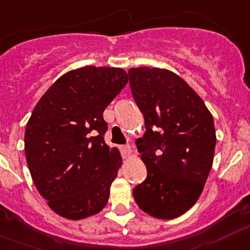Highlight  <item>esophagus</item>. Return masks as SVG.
<instances>
[{
	"instance_id": "34e87169",
	"label": "esophagus",
	"mask_w": 250,
	"mask_h": 250,
	"mask_svg": "<svg viewBox=\"0 0 250 250\" xmlns=\"http://www.w3.org/2000/svg\"><path fill=\"white\" fill-rule=\"evenodd\" d=\"M131 146L126 145V146H123V153H124V157H127L131 155Z\"/></svg>"
}]
</instances>
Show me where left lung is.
<instances>
[{
    "mask_svg": "<svg viewBox=\"0 0 250 250\" xmlns=\"http://www.w3.org/2000/svg\"><path fill=\"white\" fill-rule=\"evenodd\" d=\"M130 88L145 118L137 150L147 177L132 191L150 216L173 219L201 196L216 147L213 116L181 77L160 68H131Z\"/></svg>",
    "mask_w": 250,
    "mask_h": 250,
    "instance_id": "1",
    "label": "left lung"
}]
</instances>
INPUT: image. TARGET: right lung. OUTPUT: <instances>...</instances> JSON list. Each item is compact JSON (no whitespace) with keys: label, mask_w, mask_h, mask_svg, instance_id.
I'll use <instances>...</instances> for the list:
<instances>
[{"label":"right lung","mask_w":250,"mask_h":250,"mask_svg":"<svg viewBox=\"0 0 250 250\" xmlns=\"http://www.w3.org/2000/svg\"><path fill=\"white\" fill-rule=\"evenodd\" d=\"M127 80L121 68L70 70L32 111L24 134L27 165L38 192L64 218H86L106 206L121 156L105 144L103 113Z\"/></svg>","instance_id":"add662e5"}]
</instances>
